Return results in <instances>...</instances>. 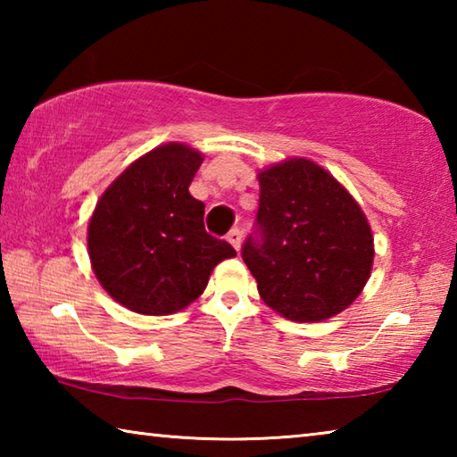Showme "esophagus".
Here are the masks:
<instances>
[{"instance_id": "esophagus-1", "label": "esophagus", "mask_w": 457, "mask_h": 457, "mask_svg": "<svg viewBox=\"0 0 457 457\" xmlns=\"http://www.w3.org/2000/svg\"><path fill=\"white\" fill-rule=\"evenodd\" d=\"M228 242L234 245V250H239V247H242V231L231 229L228 234Z\"/></svg>"}]
</instances>
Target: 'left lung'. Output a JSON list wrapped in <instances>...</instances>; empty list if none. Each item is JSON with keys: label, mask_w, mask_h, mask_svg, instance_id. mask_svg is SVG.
<instances>
[{"label": "left lung", "mask_w": 457, "mask_h": 457, "mask_svg": "<svg viewBox=\"0 0 457 457\" xmlns=\"http://www.w3.org/2000/svg\"><path fill=\"white\" fill-rule=\"evenodd\" d=\"M260 239L247 237L245 266L260 298L294 322H320L349 308L375 258L361 205L327 169L292 157L258 173Z\"/></svg>", "instance_id": "1"}]
</instances>
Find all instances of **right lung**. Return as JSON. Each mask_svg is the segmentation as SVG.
<instances>
[{"label": "right lung", "instance_id": "right-lung-1", "mask_svg": "<svg viewBox=\"0 0 457 457\" xmlns=\"http://www.w3.org/2000/svg\"><path fill=\"white\" fill-rule=\"evenodd\" d=\"M204 153L154 146L100 195L88 221V256L100 286L129 311L165 316L204 294L236 250L205 231V205L189 193Z\"/></svg>", "mask_w": 457, "mask_h": 457}]
</instances>
